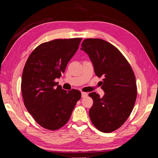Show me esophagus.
Returning a JSON list of instances; mask_svg holds the SVG:
<instances>
[{
	"instance_id": "esophagus-1",
	"label": "esophagus",
	"mask_w": 158,
	"mask_h": 158,
	"mask_svg": "<svg viewBox=\"0 0 158 158\" xmlns=\"http://www.w3.org/2000/svg\"><path fill=\"white\" fill-rule=\"evenodd\" d=\"M87 96H88V93L83 92H81V97H82V98H84V97H86Z\"/></svg>"
}]
</instances>
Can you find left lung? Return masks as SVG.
Segmentation results:
<instances>
[{
  "label": "left lung",
  "mask_w": 158,
  "mask_h": 158,
  "mask_svg": "<svg viewBox=\"0 0 158 158\" xmlns=\"http://www.w3.org/2000/svg\"><path fill=\"white\" fill-rule=\"evenodd\" d=\"M82 51L88 55L96 75L103 77L102 98L96 92L89 96L93 105L89 115L92 123L103 132H111L122 126L134 108L137 92L133 70L115 46L100 39H86Z\"/></svg>",
  "instance_id": "left-lung-1"
}]
</instances>
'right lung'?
Returning a JSON list of instances; mask_svg holds the SVG:
<instances>
[{
  "mask_svg": "<svg viewBox=\"0 0 158 158\" xmlns=\"http://www.w3.org/2000/svg\"><path fill=\"white\" fill-rule=\"evenodd\" d=\"M81 38L56 39L43 43L29 56L23 70L21 88L23 102L40 126L56 130L68 122L79 90L67 92L54 81L79 48Z\"/></svg>",
  "mask_w": 158,
  "mask_h": 158,
  "instance_id": "1",
  "label": "right lung"
}]
</instances>
